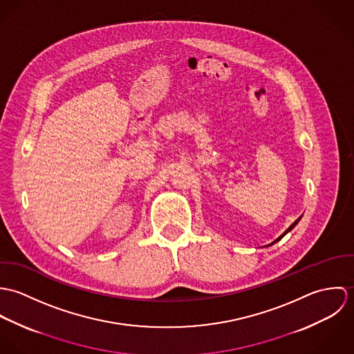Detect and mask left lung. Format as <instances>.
I'll return each instance as SVG.
<instances>
[{
	"label": "left lung",
	"instance_id": "8db88e82",
	"mask_svg": "<svg viewBox=\"0 0 354 354\" xmlns=\"http://www.w3.org/2000/svg\"><path fill=\"white\" fill-rule=\"evenodd\" d=\"M300 219H301V216H300V218H299V219H296V221H295V222H293V223H292V225H290V226H289V227H288V229H286V230H285V232H283V234H281V236H279V237H278V239H277V240H275V241H274V243H271V244H270V245H272V244H275V243H277V241H279V240H281V239H282V237H283V236H286V234H288V233H289V232H290V230H292V229H293V227H295V226H296V225H297V223H299V221H300ZM270 245H267V247H270Z\"/></svg>",
	"mask_w": 354,
	"mask_h": 354
}]
</instances>
